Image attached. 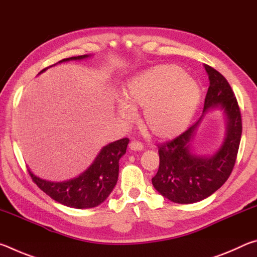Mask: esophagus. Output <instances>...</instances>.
Masks as SVG:
<instances>
[{"instance_id":"1","label":"esophagus","mask_w":257,"mask_h":257,"mask_svg":"<svg viewBox=\"0 0 257 257\" xmlns=\"http://www.w3.org/2000/svg\"><path fill=\"white\" fill-rule=\"evenodd\" d=\"M129 147L132 151H143L144 150V144L138 141H134L129 144Z\"/></svg>"}]
</instances>
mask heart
<instances>
[{"mask_svg":"<svg viewBox=\"0 0 257 257\" xmlns=\"http://www.w3.org/2000/svg\"><path fill=\"white\" fill-rule=\"evenodd\" d=\"M201 101V89L193 77L172 64L150 69L128 81L120 99L121 118L132 120L135 108L143 110V123L155 136L168 137L185 127Z\"/></svg>","mask_w":257,"mask_h":257,"instance_id":"obj_1","label":"heart"}]
</instances>
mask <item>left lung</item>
Returning a JSON list of instances; mask_svg holds the SVG:
<instances>
[{
    "label": "left lung",
    "mask_w": 257,
    "mask_h": 257,
    "mask_svg": "<svg viewBox=\"0 0 257 257\" xmlns=\"http://www.w3.org/2000/svg\"><path fill=\"white\" fill-rule=\"evenodd\" d=\"M204 67L210 86L203 115L208 108L220 107L227 115V133L224 145L213 157L193 155L190 143L202 115L179 136L159 145L160 165L152 184L162 196L179 204L199 202L219 189L231 175L240 144L241 113L231 86L214 68Z\"/></svg>",
    "instance_id": "left-lung-1"
}]
</instances>
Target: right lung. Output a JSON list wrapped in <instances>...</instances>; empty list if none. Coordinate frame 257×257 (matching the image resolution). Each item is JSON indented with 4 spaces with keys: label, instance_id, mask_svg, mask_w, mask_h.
Returning a JSON list of instances; mask_svg holds the SVG:
<instances>
[{
    "label": "right lung",
    "instance_id": "1",
    "mask_svg": "<svg viewBox=\"0 0 257 257\" xmlns=\"http://www.w3.org/2000/svg\"><path fill=\"white\" fill-rule=\"evenodd\" d=\"M88 56L87 54L71 56L59 61V63L86 59ZM128 143V138H122L104 146L93 164L79 177L70 180L47 181L36 177L30 170L28 172L35 184L54 201L72 208L95 207L105 201L114 188L119 176V160L127 151Z\"/></svg>",
    "mask_w": 257,
    "mask_h": 257
}]
</instances>
